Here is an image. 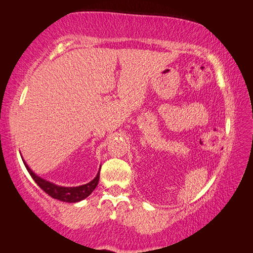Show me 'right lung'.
Masks as SVG:
<instances>
[{
    "instance_id": "right-lung-1",
    "label": "right lung",
    "mask_w": 253,
    "mask_h": 253,
    "mask_svg": "<svg viewBox=\"0 0 253 253\" xmlns=\"http://www.w3.org/2000/svg\"><path fill=\"white\" fill-rule=\"evenodd\" d=\"M22 161H24L25 167L27 168L28 172L30 174V176H32V178L35 180L37 185L42 188L45 193L50 195L51 198L60 200V201H63V202L75 203L86 199L94 190H95V187L97 186V183H99V179H100V171H99L97 172V175L95 176V178L90 180V182L87 184H84V185L75 186V187L59 186L54 183L48 182L46 179L41 178L40 176H37L35 172L28 167V165L25 163L24 159H22Z\"/></svg>"
}]
</instances>
